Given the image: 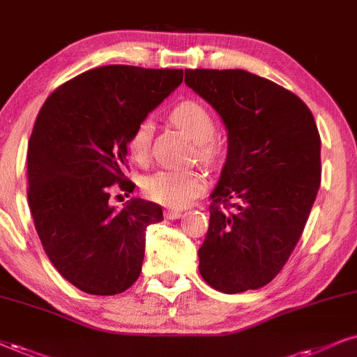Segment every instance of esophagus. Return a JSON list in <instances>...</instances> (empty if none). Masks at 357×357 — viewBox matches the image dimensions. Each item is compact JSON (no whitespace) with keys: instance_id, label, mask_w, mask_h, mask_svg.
<instances>
[{"instance_id":"1","label":"esophagus","mask_w":357,"mask_h":357,"mask_svg":"<svg viewBox=\"0 0 357 357\" xmlns=\"http://www.w3.org/2000/svg\"><path fill=\"white\" fill-rule=\"evenodd\" d=\"M180 217H182V212H178V210H165V218L175 220V218H180Z\"/></svg>"}]
</instances>
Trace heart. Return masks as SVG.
Returning <instances> with one entry per match:
<instances>
[{
    "label": "heart",
    "mask_w": 357,
    "mask_h": 357,
    "mask_svg": "<svg viewBox=\"0 0 357 357\" xmlns=\"http://www.w3.org/2000/svg\"><path fill=\"white\" fill-rule=\"evenodd\" d=\"M172 122L180 127L197 144L199 157L213 162L218 155V144L213 139L217 124L212 112L197 100H183L170 114ZM152 122L142 121L132 132L129 144L130 155L144 162L151 151ZM205 188V175L200 170H158L145 178L144 193L147 199L167 208H182L199 197Z\"/></svg>",
    "instance_id": "1"
}]
</instances>
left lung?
Listing matches in <instances>:
<instances>
[{"instance_id":"1","label":"left lung","mask_w":357,"mask_h":357,"mask_svg":"<svg viewBox=\"0 0 357 357\" xmlns=\"http://www.w3.org/2000/svg\"><path fill=\"white\" fill-rule=\"evenodd\" d=\"M185 84L220 114L227 162L210 195L200 275L235 294L270 283L300 241L321 183V139L307 105L243 69H185Z\"/></svg>"}]
</instances>
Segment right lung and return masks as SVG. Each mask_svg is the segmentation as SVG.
<instances>
[{"label": "right lung", "mask_w": 357, "mask_h": 357, "mask_svg": "<svg viewBox=\"0 0 357 357\" xmlns=\"http://www.w3.org/2000/svg\"><path fill=\"white\" fill-rule=\"evenodd\" d=\"M182 69L111 64L52 92L28 147V204L47 258L81 291L111 296L142 271L145 230L162 206L132 199L109 205L111 188L132 193L127 144L140 122L182 84Z\"/></svg>", "instance_id": "obj_1"}]
</instances>
